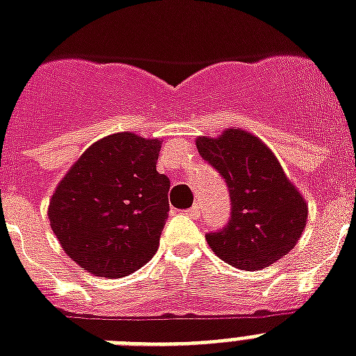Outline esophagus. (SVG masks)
<instances>
[{
	"label": "esophagus",
	"instance_id": "esophagus-1",
	"mask_svg": "<svg viewBox=\"0 0 356 356\" xmlns=\"http://www.w3.org/2000/svg\"><path fill=\"white\" fill-rule=\"evenodd\" d=\"M186 213H188V216H190V218L197 219V218H199V213H201V208H199V204L195 203V204H193V207L188 208Z\"/></svg>",
	"mask_w": 356,
	"mask_h": 356
}]
</instances>
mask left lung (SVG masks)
<instances>
[{
  "mask_svg": "<svg viewBox=\"0 0 356 356\" xmlns=\"http://www.w3.org/2000/svg\"><path fill=\"white\" fill-rule=\"evenodd\" d=\"M195 144L225 179L232 204L227 227L207 234L213 252L241 270H259L291 252L307 223V204L276 155L241 129Z\"/></svg>",
  "mask_w": 356,
  "mask_h": 356,
  "instance_id": "8db88e82",
  "label": "left lung"
}]
</instances>
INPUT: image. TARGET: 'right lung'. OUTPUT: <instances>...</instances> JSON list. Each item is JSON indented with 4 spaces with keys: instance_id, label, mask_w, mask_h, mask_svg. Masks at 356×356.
I'll use <instances>...</instances> for the list:
<instances>
[{
    "instance_id": "1",
    "label": "right lung",
    "mask_w": 356,
    "mask_h": 356,
    "mask_svg": "<svg viewBox=\"0 0 356 356\" xmlns=\"http://www.w3.org/2000/svg\"><path fill=\"white\" fill-rule=\"evenodd\" d=\"M159 140L115 133L89 146L58 184L49 221L69 258L102 278L135 273L157 252L170 179Z\"/></svg>"
}]
</instances>
